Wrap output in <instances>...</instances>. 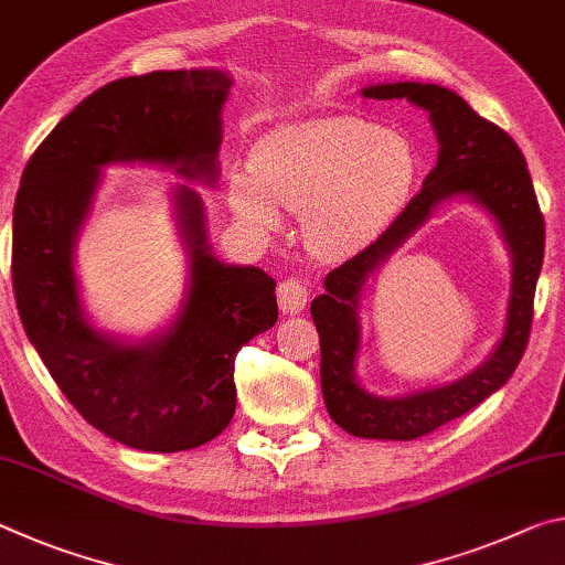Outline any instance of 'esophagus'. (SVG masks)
<instances>
[{
	"label": "esophagus",
	"instance_id": "esophagus-1",
	"mask_svg": "<svg viewBox=\"0 0 565 565\" xmlns=\"http://www.w3.org/2000/svg\"><path fill=\"white\" fill-rule=\"evenodd\" d=\"M276 296H279V309L284 313H299L306 301H309V286H306L301 279H284L276 289Z\"/></svg>",
	"mask_w": 565,
	"mask_h": 565
}]
</instances>
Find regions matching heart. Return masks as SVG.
Masks as SVG:
<instances>
[{"instance_id": "obj_1", "label": "heart", "mask_w": 565, "mask_h": 565, "mask_svg": "<svg viewBox=\"0 0 565 565\" xmlns=\"http://www.w3.org/2000/svg\"><path fill=\"white\" fill-rule=\"evenodd\" d=\"M248 169L228 174L234 214L259 234L301 214L306 252L341 262L374 244L411 194L416 157L404 137L361 117L289 121L266 131Z\"/></svg>"}]
</instances>
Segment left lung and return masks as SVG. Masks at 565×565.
Masks as SVG:
<instances>
[{
  "mask_svg": "<svg viewBox=\"0 0 565 565\" xmlns=\"http://www.w3.org/2000/svg\"><path fill=\"white\" fill-rule=\"evenodd\" d=\"M361 94L366 99H406L428 111L438 139V157L424 186L396 222L369 248L333 269L323 279V294L311 301V317L321 341V391L333 424L347 434L414 441L476 408L519 366L531 333L546 226L519 145L501 127L478 117L456 92L438 84L386 82L363 87ZM454 198H468L481 205L500 226L512 254V294L502 339L473 372L451 385L404 397L371 395L355 376L358 311L367 279L438 205Z\"/></svg>",
  "mask_w": 565,
  "mask_h": 565,
  "instance_id": "obj_1",
  "label": "left lung"
}]
</instances>
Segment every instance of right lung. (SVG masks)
Instances as JSON below:
<instances>
[{"label": "right lung", "instance_id": "add662e5", "mask_svg": "<svg viewBox=\"0 0 565 565\" xmlns=\"http://www.w3.org/2000/svg\"><path fill=\"white\" fill-rule=\"evenodd\" d=\"M232 87L214 66L104 84L56 124L19 181L12 281L26 337L70 404L139 451H189L224 431L236 411V353L279 319L276 281L259 266L218 262L202 196L177 184L184 294L167 327L129 339L84 309L76 242L107 167H161L214 189Z\"/></svg>", "mask_w": 565, "mask_h": 565}]
</instances>
